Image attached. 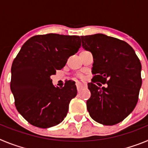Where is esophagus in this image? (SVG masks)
Wrapping results in <instances>:
<instances>
[{"instance_id": "34e87169", "label": "esophagus", "mask_w": 148, "mask_h": 148, "mask_svg": "<svg viewBox=\"0 0 148 148\" xmlns=\"http://www.w3.org/2000/svg\"><path fill=\"white\" fill-rule=\"evenodd\" d=\"M86 83L84 82H76V87L78 90H80L83 87H86Z\"/></svg>"}]
</instances>
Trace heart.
<instances>
[{
	"label": "heart",
	"instance_id": "b5f03b06",
	"mask_svg": "<svg viewBox=\"0 0 148 148\" xmlns=\"http://www.w3.org/2000/svg\"><path fill=\"white\" fill-rule=\"evenodd\" d=\"M79 78H82V75H79Z\"/></svg>",
	"mask_w": 148,
	"mask_h": 148
}]
</instances>
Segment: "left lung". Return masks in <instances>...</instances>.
<instances>
[{
	"label": "left lung",
	"mask_w": 148,
	"mask_h": 148,
	"mask_svg": "<svg viewBox=\"0 0 148 148\" xmlns=\"http://www.w3.org/2000/svg\"><path fill=\"white\" fill-rule=\"evenodd\" d=\"M82 47L93 56V78L87 101L90 117L104 125L121 122L134 110L142 86V65L127 43L104 34L81 36ZM107 83L101 88L97 84Z\"/></svg>",
	"instance_id": "8db88e82"
}]
</instances>
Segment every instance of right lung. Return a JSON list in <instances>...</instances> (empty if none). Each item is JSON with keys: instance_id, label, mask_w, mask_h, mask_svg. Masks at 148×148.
I'll return each instance as SVG.
<instances>
[{"instance_id": "right-lung-1", "label": "right lung", "mask_w": 148, "mask_h": 148, "mask_svg": "<svg viewBox=\"0 0 148 148\" xmlns=\"http://www.w3.org/2000/svg\"><path fill=\"white\" fill-rule=\"evenodd\" d=\"M79 36L47 34L27 40L12 65L10 88L17 110L29 124L48 128L58 125L77 95L73 81L56 87L50 76L81 47Z\"/></svg>"}]
</instances>
